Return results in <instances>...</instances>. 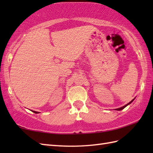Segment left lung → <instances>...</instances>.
<instances>
[{"label": "left lung", "mask_w": 153, "mask_h": 153, "mask_svg": "<svg viewBox=\"0 0 153 153\" xmlns=\"http://www.w3.org/2000/svg\"><path fill=\"white\" fill-rule=\"evenodd\" d=\"M135 98H134V99H133L132 100H131V101L130 102H129V103H128V104H127V105H124V106H122V107H120V108H116V109H115L116 110H123V108H126V107L127 106H128V105H130V104L133 102V101H134V99H135Z\"/></svg>", "instance_id": "left-lung-1"}]
</instances>
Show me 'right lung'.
<instances>
[{
  "mask_svg": "<svg viewBox=\"0 0 153 153\" xmlns=\"http://www.w3.org/2000/svg\"><path fill=\"white\" fill-rule=\"evenodd\" d=\"M31 111L33 112H34V113H35V114H39V112H37V111H34V110H31Z\"/></svg>",
  "mask_w": 153,
  "mask_h": 153,
  "instance_id": "obj_1",
  "label": "right lung"
}]
</instances>
